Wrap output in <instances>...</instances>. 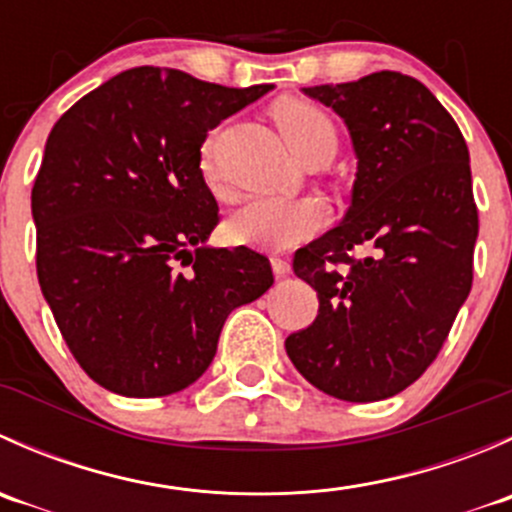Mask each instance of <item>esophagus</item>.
I'll list each match as a JSON object with an SVG mask.
<instances>
[{"mask_svg": "<svg viewBox=\"0 0 512 512\" xmlns=\"http://www.w3.org/2000/svg\"><path fill=\"white\" fill-rule=\"evenodd\" d=\"M272 270H275L277 277H285V275H289V272H292V265H289L287 257L275 255V257H272Z\"/></svg>", "mask_w": 512, "mask_h": 512, "instance_id": "esophagus-1", "label": "esophagus"}]
</instances>
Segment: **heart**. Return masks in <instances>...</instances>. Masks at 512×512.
I'll list each match as a JSON object with an SVG mask.
<instances>
[{"instance_id": "b5f03b06", "label": "heart", "mask_w": 512, "mask_h": 512, "mask_svg": "<svg viewBox=\"0 0 512 512\" xmlns=\"http://www.w3.org/2000/svg\"><path fill=\"white\" fill-rule=\"evenodd\" d=\"M270 116L275 126L280 128L289 151L299 160L312 156L329 158L337 148L334 121L327 116V111L304 101V98H280V101L272 103ZM200 173L215 193H223L220 170L215 163V133L205 138L203 148H200ZM322 223L324 210L317 200L262 198L252 200V203L242 205L237 213H232V218L225 225V235L235 245L277 252L309 240Z\"/></svg>"}]
</instances>
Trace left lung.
Returning a JSON list of instances; mask_svg holds the SVG:
<instances>
[{
  "mask_svg": "<svg viewBox=\"0 0 512 512\" xmlns=\"http://www.w3.org/2000/svg\"><path fill=\"white\" fill-rule=\"evenodd\" d=\"M352 133L356 180L339 227L294 252L319 312L289 334L299 374L342 401H379L436 361L473 285L478 208L461 128L399 71L307 86Z\"/></svg>",
  "mask_w": 512,
  "mask_h": 512,
  "instance_id": "left-lung-1",
  "label": "left lung"
}]
</instances>
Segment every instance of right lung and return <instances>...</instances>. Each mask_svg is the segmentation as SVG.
Instances as JSON below:
<instances>
[{
	"instance_id": "obj_1",
	"label": "right lung",
	"mask_w": 512,
	"mask_h": 512,
	"mask_svg": "<svg viewBox=\"0 0 512 512\" xmlns=\"http://www.w3.org/2000/svg\"><path fill=\"white\" fill-rule=\"evenodd\" d=\"M272 89L128 69L51 128L32 188L36 275L66 347L103 389L151 399L203 376L227 314L272 287L220 223L200 173L210 128Z\"/></svg>"
}]
</instances>
